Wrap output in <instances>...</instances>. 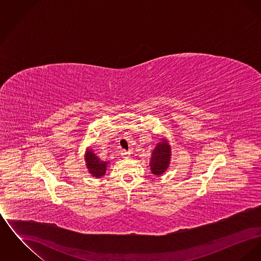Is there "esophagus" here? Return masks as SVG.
<instances>
[{
	"mask_svg": "<svg viewBox=\"0 0 261 261\" xmlns=\"http://www.w3.org/2000/svg\"><path fill=\"white\" fill-rule=\"evenodd\" d=\"M120 154L122 155V158H123V159H128V158L130 156V152H129V151H127V150H124V149H122V150H121Z\"/></svg>",
	"mask_w": 261,
	"mask_h": 261,
	"instance_id": "34e87169",
	"label": "esophagus"
}]
</instances>
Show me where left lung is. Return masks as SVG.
<instances>
[{"instance_id":"1","label":"left lung","mask_w":261,"mask_h":261,"mask_svg":"<svg viewBox=\"0 0 261 261\" xmlns=\"http://www.w3.org/2000/svg\"><path fill=\"white\" fill-rule=\"evenodd\" d=\"M171 156V149L168 142L165 139H162L156 144L155 148L151 152V159L149 161V166L151 173L155 176H161L169 167Z\"/></svg>"}]
</instances>
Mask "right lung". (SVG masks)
I'll return each mask as SVG.
<instances>
[{
	"label": "right lung",
	"mask_w": 261,
	"mask_h": 261,
	"mask_svg": "<svg viewBox=\"0 0 261 261\" xmlns=\"http://www.w3.org/2000/svg\"><path fill=\"white\" fill-rule=\"evenodd\" d=\"M85 162L89 173L96 178H100L103 176L107 171L108 165L110 164L109 162L100 161L91 149H88L85 153Z\"/></svg>",
	"instance_id": "obj_1"
}]
</instances>
